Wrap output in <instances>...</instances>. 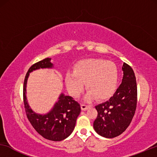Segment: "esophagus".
<instances>
[{"instance_id": "obj_1", "label": "esophagus", "mask_w": 157, "mask_h": 157, "mask_svg": "<svg viewBox=\"0 0 157 157\" xmlns=\"http://www.w3.org/2000/svg\"><path fill=\"white\" fill-rule=\"evenodd\" d=\"M81 109H82L83 111H85V110H86V109L89 108V107L90 106L89 105H86V104H85L84 103H82V104H81Z\"/></svg>"}]
</instances>
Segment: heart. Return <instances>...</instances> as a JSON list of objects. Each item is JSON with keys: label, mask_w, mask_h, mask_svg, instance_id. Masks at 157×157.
Returning <instances> with one entry per match:
<instances>
[{"label": "heart", "mask_w": 157, "mask_h": 157, "mask_svg": "<svg viewBox=\"0 0 157 157\" xmlns=\"http://www.w3.org/2000/svg\"><path fill=\"white\" fill-rule=\"evenodd\" d=\"M66 85L72 95L78 96L86 83L88 97L106 99L114 92L118 81V69L112 62L102 59H87L77 64L75 72L66 76Z\"/></svg>", "instance_id": "heart-1"}]
</instances>
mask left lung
<instances>
[{"label": "left lung", "instance_id": "8db88e82", "mask_svg": "<svg viewBox=\"0 0 157 157\" xmlns=\"http://www.w3.org/2000/svg\"><path fill=\"white\" fill-rule=\"evenodd\" d=\"M122 82L112 97L95 106L98 114L94 121V130L106 138L118 136L132 121L136 109L137 86L132 68L124 63Z\"/></svg>", "mask_w": 157, "mask_h": 157}]
</instances>
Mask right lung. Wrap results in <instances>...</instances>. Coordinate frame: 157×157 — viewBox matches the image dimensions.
<instances>
[{
  "instance_id": "obj_1",
  "label": "right lung",
  "mask_w": 157,
  "mask_h": 157,
  "mask_svg": "<svg viewBox=\"0 0 157 157\" xmlns=\"http://www.w3.org/2000/svg\"><path fill=\"white\" fill-rule=\"evenodd\" d=\"M50 58L34 63L29 68L23 83V103L27 118L38 134L48 140L59 141L67 138L76 125V119L81 112V106L71 96H60L53 109L46 115L37 114L30 109L25 96V86L29 73L40 68H51Z\"/></svg>"
}]
</instances>
